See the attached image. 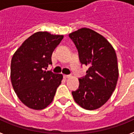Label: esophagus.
Segmentation results:
<instances>
[{
    "instance_id": "34e87169",
    "label": "esophagus",
    "mask_w": 134,
    "mask_h": 134,
    "mask_svg": "<svg viewBox=\"0 0 134 134\" xmlns=\"http://www.w3.org/2000/svg\"><path fill=\"white\" fill-rule=\"evenodd\" d=\"M70 75H64V78H65V79H68V78H70Z\"/></svg>"
}]
</instances>
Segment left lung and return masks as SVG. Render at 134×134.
<instances>
[{
  "label": "left lung",
  "instance_id": "obj_1",
  "mask_svg": "<svg viewBox=\"0 0 134 134\" xmlns=\"http://www.w3.org/2000/svg\"><path fill=\"white\" fill-rule=\"evenodd\" d=\"M69 37L81 65L89 66L85 77L79 79V88L72 92L73 98L85 109H97L109 100L116 87L119 70L115 49L103 36L88 28L72 32Z\"/></svg>",
  "mask_w": 134,
  "mask_h": 134
}]
</instances>
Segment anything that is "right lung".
Instances as JSON below:
<instances>
[{
	"instance_id": "1",
	"label": "right lung",
	"mask_w": 134,
	"mask_h": 134,
	"mask_svg": "<svg viewBox=\"0 0 134 134\" xmlns=\"http://www.w3.org/2000/svg\"><path fill=\"white\" fill-rule=\"evenodd\" d=\"M63 35L37 32L22 43L12 58L10 79L14 91L27 107L41 110L52 102L62 74L45 71Z\"/></svg>"
}]
</instances>
